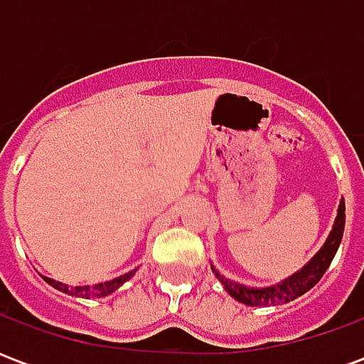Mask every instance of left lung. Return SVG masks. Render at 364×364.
<instances>
[{
  "instance_id": "8db88e82",
  "label": "left lung",
  "mask_w": 364,
  "mask_h": 364,
  "mask_svg": "<svg viewBox=\"0 0 364 364\" xmlns=\"http://www.w3.org/2000/svg\"><path fill=\"white\" fill-rule=\"evenodd\" d=\"M345 230V200H339L337 206V216L333 222V228L329 232L326 244L321 245L320 252L314 255L312 259L306 263L304 267L296 271L294 274H290L289 279L277 282L273 287H263V289H253V287H245L236 281H230L224 274H220L213 267V273L216 274V279L222 282L224 290L228 292L230 296L236 298L237 302H242L245 306H279L287 304L296 300L298 296H302L304 292L312 289L316 282L320 281L323 273L328 271L331 265V261L336 257L341 237H343Z\"/></svg>"
}]
</instances>
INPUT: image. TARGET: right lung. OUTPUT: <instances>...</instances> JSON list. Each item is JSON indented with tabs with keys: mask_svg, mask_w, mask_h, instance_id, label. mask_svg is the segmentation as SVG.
<instances>
[{
	"mask_svg": "<svg viewBox=\"0 0 364 364\" xmlns=\"http://www.w3.org/2000/svg\"><path fill=\"white\" fill-rule=\"evenodd\" d=\"M134 273H136V269L134 271H130V273L120 274V277L112 279V281L97 282V284H93V287H90V284H87V287H68V284H64V282L54 281V279H50V277H43V279L48 282L50 287L62 290V292H66V294H72V296L101 298V296H107V294H111V292H114L117 289H120V287H122V284H124V282H127Z\"/></svg>",
	"mask_w": 364,
	"mask_h": 364,
	"instance_id": "add662e5",
	"label": "right lung"
}]
</instances>
